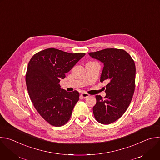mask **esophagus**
I'll use <instances>...</instances> for the list:
<instances>
[{"label":"esophagus","instance_id":"esophagus-1","mask_svg":"<svg viewBox=\"0 0 160 160\" xmlns=\"http://www.w3.org/2000/svg\"><path fill=\"white\" fill-rule=\"evenodd\" d=\"M81 96H82L83 98H88V97L89 96V95H88V94H87V93L83 92V93L81 94Z\"/></svg>","mask_w":160,"mask_h":160}]
</instances>
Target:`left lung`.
Masks as SVG:
<instances>
[{"instance_id":"obj_1","label":"left lung","mask_w":160,"mask_h":160,"mask_svg":"<svg viewBox=\"0 0 160 160\" xmlns=\"http://www.w3.org/2000/svg\"><path fill=\"white\" fill-rule=\"evenodd\" d=\"M88 54L103 63L100 81L108 82L104 98L96 96L94 115L100 123L110 124L123 115L132 101L135 90V63L123 49H106Z\"/></svg>"}]
</instances>
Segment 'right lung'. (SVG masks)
Returning <instances> with one entry per match:
<instances>
[{
  "label": "right lung",
  "mask_w": 160,
  "mask_h": 160,
  "mask_svg": "<svg viewBox=\"0 0 160 160\" xmlns=\"http://www.w3.org/2000/svg\"><path fill=\"white\" fill-rule=\"evenodd\" d=\"M85 55L49 48L34 54L28 62L26 83L30 99L40 116L53 126L68 122L79 100L78 91L67 92L59 82Z\"/></svg>",
  "instance_id": "right-lung-1"
}]
</instances>
